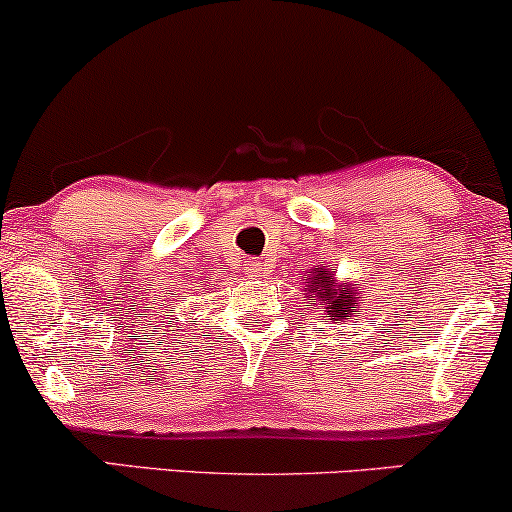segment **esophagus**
<instances>
[{
	"label": "esophagus",
	"mask_w": 512,
	"mask_h": 512,
	"mask_svg": "<svg viewBox=\"0 0 512 512\" xmlns=\"http://www.w3.org/2000/svg\"><path fill=\"white\" fill-rule=\"evenodd\" d=\"M263 270H266V266H263V263H258V261H249L244 266V275H246V280H258V277L263 275Z\"/></svg>",
	"instance_id": "1"
}]
</instances>
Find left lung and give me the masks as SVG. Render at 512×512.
I'll return each mask as SVG.
<instances>
[{"label":"left lung","mask_w":512,"mask_h":512,"mask_svg":"<svg viewBox=\"0 0 512 512\" xmlns=\"http://www.w3.org/2000/svg\"><path fill=\"white\" fill-rule=\"evenodd\" d=\"M304 301L320 308V318L325 323H349L358 311H363L365 296L358 285L346 277L339 280L337 270L330 266H315L311 275L306 277L304 285Z\"/></svg>","instance_id":"obj_1"}]
</instances>
